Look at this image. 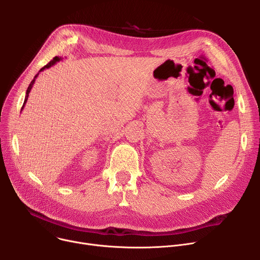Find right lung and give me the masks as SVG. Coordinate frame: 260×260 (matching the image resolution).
<instances>
[{
	"instance_id": "right-lung-1",
	"label": "right lung",
	"mask_w": 260,
	"mask_h": 260,
	"mask_svg": "<svg viewBox=\"0 0 260 260\" xmlns=\"http://www.w3.org/2000/svg\"><path fill=\"white\" fill-rule=\"evenodd\" d=\"M62 60V58L61 57H54L48 64H46L44 67H42L40 70V72L35 76V78H34V80L30 82V84H29V86H28V88H27V90H26V95H25V100H24V103H23V106H22V109L24 108V106H25V104H26V102H27V99H28V95H29V92H30V90H31V88H32V86H34V84H35V82H36V79L38 78V76H39V74L41 73V72H43L44 70H46V68H49V67H51L52 65H54L56 64L57 62H59V61H61ZM21 109V111H22Z\"/></svg>"
}]
</instances>
